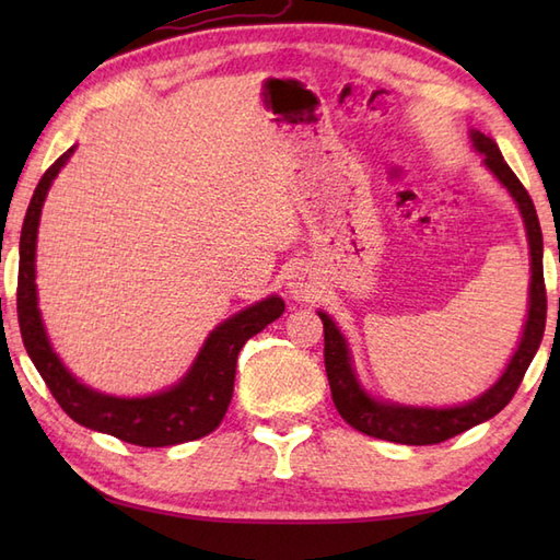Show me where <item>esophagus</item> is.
Instances as JSON below:
<instances>
[{
  "label": "esophagus",
  "mask_w": 560,
  "mask_h": 560,
  "mask_svg": "<svg viewBox=\"0 0 560 560\" xmlns=\"http://www.w3.org/2000/svg\"><path fill=\"white\" fill-rule=\"evenodd\" d=\"M289 289L293 293V299H307L315 291V277L311 273V269L305 267H295L289 273Z\"/></svg>",
  "instance_id": "1"
}]
</instances>
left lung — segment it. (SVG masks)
I'll return each mask as SVG.
<instances>
[{
    "instance_id": "left-lung-1",
    "label": "left lung",
    "mask_w": 560,
    "mask_h": 560,
    "mask_svg": "<svg viewBox=\"0 0 560 560\" xmlns=\"http://www.w3.org/2000/svg\"><path fill=\"white\" fill-rule=\"evenodd\" d=\"M471 141L477 151L483 153L486 168L501 180L508 192L515 197L517 207L522 211V219H525V229L529 237V249H532V283H529V315L525 331H522V341L510 361L508 371L498 383L483 392L479 399H474L464 407H452V409H416V407H399V404H385L375 401L365 395L361 389L359 380H355L351 371V359L347 341L339 335L337 325L331 319L319 313L325 325V371L331 387V399H335V407L341 413V419L355 431H361L371 438L389 440V443H401V445H438L445 443V440L455 438L469 428L479 425L483 421L493 419V416L501 411L505 404L515 397V392L525 377L527 368L537 353L544 327H546V287H544V265H541V225L537 219V209H534V201L529 192L517 180V175L510 171V165L498 151L495 141L481 132H471Z\"/></svg>"
}]
</instances>
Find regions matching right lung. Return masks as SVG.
Instances as JSON below:
<instances>
[{
    "label": "right lung",
    "mask_w": 560,
    "mask_h": 560,
    "mask_svg": "<svg viewBox=\"0 0 560 560\" xmlns=\"http://www.w3.org/2000/svg\"><path fill=\"white\" fill-rule=\"evenodd\" d=\"M71 151L74 149L65 151L45 171L33 192L26 219H23L16 289V313L23 347H26L33 365L38 368L59 407L77 423L141 447H165L205 438L211 431H217L225 409H229L235 383V363L243 343L273 319H279L287 305L279 295H269L267 301H259L247 311L225 319L223 325L211 331L192 371L180 380V385L165 389L161 395L120 399L79 385L77 377L67 373V368L59 363L50 349V341H47L40 323L38 299H35V235H38L40 209L47 189H50L59 168L71 156Z\"/></svg>",
    "instance_id": "1"
}]
</instances>
